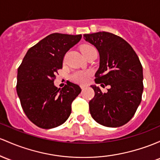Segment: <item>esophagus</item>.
I'll return each instance as SVG.
<instances>
[{"instance_id":"esophagus-1","label":"esophagus","mask_w":160,"mask_h":160,"mask_svg":"<svg viewBox=\"0 0 160 160\" xmlns=\"http://www.w3.org/2000/svg\"><path fill=\"white\" fill-rule=\"evenodd\" d=\"M86 87H87V86H84V85H81L80 86V88H81L82 89H84L86 88Z\"/></svg>"}]
</instances>
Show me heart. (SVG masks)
I'll return each mask as SVG.
<instances>
[{
	"mask_svg": "<svg viewBox=\"0 0 160 160\" xmlns=\"http://www.w3.org/2000/svg\"><path fill=\"white\" fill-rule=\"evenodd\" d=\"M94 48L91 45H86L81 47V52L85 53L86 52L89 50V49ZM92 75V71H76L73 72L71 75V79L73 82L80 84H86L90 80V77Z\"/></svg>",
	"mask_w": 160,
	"mask_h": 160,
	"instance_id": "obj_1",
	"label": "heart"
}]
</instances>
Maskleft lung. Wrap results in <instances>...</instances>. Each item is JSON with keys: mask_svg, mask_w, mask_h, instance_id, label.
<instances>
[{"mask_svg": "<svg viewBox=\"0 0 160 160\" xmlns=\"http://www.w3.org/2000/svg\"><path fill=\"white\" fill-rule=\"evenodd\" d=\"M99 53V68L96 82L110 86L102 92L91 86L95 96L89 102L92 118L109 128L124 125L132 118L142 99L143 68L132 47L120 36L108 32L84 34ZM105 87V86H104Z\"/></svg>", "mask_w": 160, "mask_h": 160, "instance_id": "obj_1", "label": "left lung"}]
</instances>
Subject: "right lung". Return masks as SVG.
Wrapping results in <instances>:
<instances>
[{"label":"right lung","mask_w":160,"mask_h":160,"mask_svg":"<svg viewBox=\"0 0 160 160\" xmlns=\"http://www.w3.org/2000/svg\"><path fill=\"white\" fill-rule=\"evenodd\" d=\"M81 37L52 33L28 50L18 68L17 92L21 106L28 118L41 128H53L65 122L72 102L81 92L71 82L62 89L54 85L66 52Z\"/></svg>","instance_id":"add662e5"}]
</instances>
